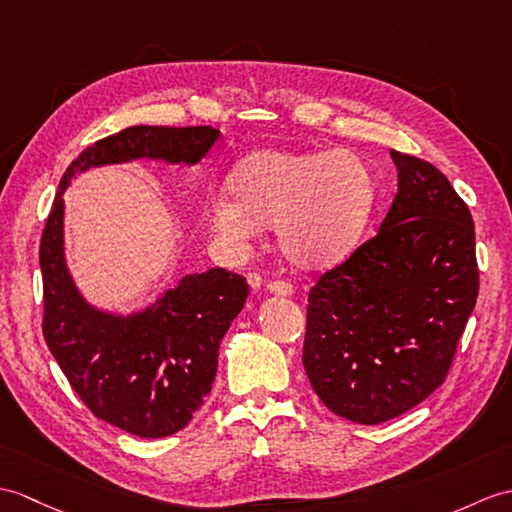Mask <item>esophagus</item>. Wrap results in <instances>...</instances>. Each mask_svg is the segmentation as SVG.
Here are the masks:
<instances>
[{
  "label": "esophagus",
  "mask_w": 512,
  "mask_h": 512,
  "mask_svg": "<svg viewBox=\"0 0 512 512\" xmlns=\"http://www.w3.org/2000/svg\"><path fill=\"white\" fill-rule=\"evenodd\" d=\"M268 292L277 294V296H290L292 294V285L288 281H270L268 283Z\"/></svg>",
  "instance_id": "esophagus-1"
}]
</instances>
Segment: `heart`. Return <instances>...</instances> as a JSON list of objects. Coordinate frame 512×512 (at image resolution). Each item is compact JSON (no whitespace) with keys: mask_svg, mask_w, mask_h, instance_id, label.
<instances>
[{"mask_svg":"<svg viewBox=\"0 0 512 512\" xmlns=\"http://www.w3.org/2000/svg\"><path fill=\"white\" fill-rule=\"evenodd\" d=\"M233 196L211 200V224L229 242L277 227L283 257L299 268H329L351 253L371 216L375 181L351 150H257L231 176Z\"/></svg>","mask_w":512,"mask_h":512,"instance_id":"1","label":"heart"}]
</instances>
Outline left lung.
<instances>
[{
	"instance_id": "1",
	"label": "left lung",
	"mask_w": 512,
	"mask_h": 512,
	"mask_svg": "<svg viewBox=\"0 0 512 512\" xmlns=\"http://www.w3.org/2000/svg\"><path fill=\"white\" fill-rule=\"evenodd\" d=\"M390 157L397 196L382 227L307 296L305 373L331 412L362 425L445 382L480 288L465 200L432 163Z\"/></svg>"
}]
</instances>
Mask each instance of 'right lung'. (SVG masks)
I'll return each instance as SVG.
<instances>
[{"mask_svg":"<svg viewBox=\"0 0 512 512\" xmlns=\"http://www.w3.org/2000/svg\"><path fill=\"white\" fill-rule=\"evenodd\" d=\"M220 130L130 126L71 161L41 237L43 336L71 388L95 417L144 438L170 436L192 421L211 392L218 349L242 312L248 283L224 268L196 272L130 316L102 312L78 292L65 264L63 194L78 172L135 159L194 165Z\"/></svg>","mask_w":512,"mask_h":512,"instance_id":"right-lung-1","label":"right lung"}]
</instances>
